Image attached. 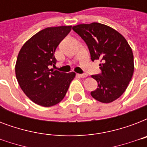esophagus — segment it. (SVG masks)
<instances>
[{
  "label": "esophagus",
  "instance_id": "34e87169",
  "mask_svg": "<svg viewBox=\"0 0 147 147\" xmlns=\"http://www.w3.org/2000/svg\"><path fill=\"white\" fill-rule=\"evenodd\" d=\"M78 76H79V77H81V78H86V77L88 76V75H87V74H85V73L79 74V75H78Z\"/></svg>",
  "mask_w": 147,
  "mask_h": 147
}]
</instances>
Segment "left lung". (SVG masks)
<instances>
[{"label": "left lung", "mask_w": 147, "mask_h": 147, "mask_svg": "<svg viewBox=\"0 0 147 147\" xmlns=\"http://www.w3.org/2000/svg\"><path fill=\"white\" fill-rule=\"evenodd\" d=\"M72 30L87 44L92 61L101 62V72L92 76L98 88L91 95L100 102L114 101L125 92L134 70V55L127 41L117 31L99 23L79 24Z\"/></svg>", "instance_id": "left-lung-1"}]
</instances>
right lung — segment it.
Wrapping results in <instances>:
<instances>
[{
  "instance_id": "right-lung-1",
  "label": "right lung",
  "mask_w": 147,
  "mask_h": 147,
  "mask_svg": "<svg viewBox=\"0 0 147 147\" xmlns=\"http://www.w3.org/2000/svg\"><path fill=\"white\" fill-rule=\"evenodd\" d=\"M71 30V26L47 27L32 36L22 47L15 72L20 86L32 101L51 107L65 96L75 72L50 69L55 65V51Z\"/></svg>"
}]
</instances>
